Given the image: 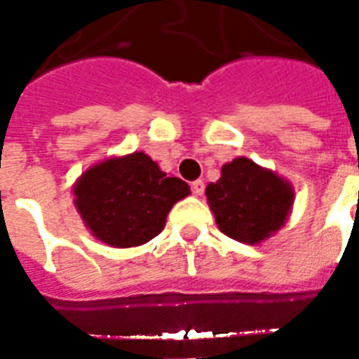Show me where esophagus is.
I'll use <instances>...</instances> for the list:
<instances>
[{
	"mask_svg": "<svg viewBox=\"0 0 359 359\" xmlns=\"http://www.w3.org/2000/svg\"><path fill=\"white\" fill-rule=\"evenodd\" d=\"M190 188H192V192H194L196 196H202L203 194V180H194L192 184H190Z\"/></svg>",
	"mask_w": 359,
	"mask_h": 359,
	"instance_id": "esophagus-1",
	"label": "esophagus"
}]
</instances>
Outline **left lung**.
Wrapping results in <instances>:
<instances>
[{
	"instance_id": "1",
	"label": "left lung",
	"mask_w": 359,
	"mask_h": 359,
	"mask_svg": "<svg viewBox=\"0 0 359 359\" xmlns=\"http://www.w3.org/2000/svg\"><path fill=\"white\" fill-rule=\"evenodd\" d=\"M205 196L219 231L244 244L277 233L294 203L292 184L248 157L223 165L221 179L208 184Z\"/></svg>"
}]
</instances>
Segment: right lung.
Segmentation results:
<instances>
[{
    "label": "right lung",
    "instance_id": "obj_1",
    "mask_svg": "<svg viewBox=\"0 0 359 359\" xmlns=\"http://www.w3.org/2000/svg\"><path fill=\"white\" fill-rule=\"evenodd\" d=\"M74 205L97 241L113 248L146 244L163 231L175 203L190 194L144 151L109 157L74 182Z\"/></svg>",
    "mask_w": 359,
    "mask_h": 359
}]
</instances>
